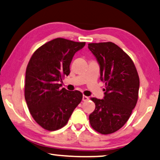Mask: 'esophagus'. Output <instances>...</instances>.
I'll return each mask as SVG.
<instances>
[{"label":"esophagus","mask_w":160,"mask_h":160,"mask_svg":"<svg viewBox=\"0 0 160 160\" xmlns=\"http://www.w3.org/2000/svg\"><path fill=\"white\" fill-rule=\"evenodd\" d=\"M88 99H89V97H86V96H85V95L82 96V101L86 102V101H88Z\"/></svg>","instance_id":"34e87169"}]
</instances>
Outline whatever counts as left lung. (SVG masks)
<instances>
[{
    "label": "left lung",
    "mask_w": 160,
    "mask_h": 160,
    "mask_svg": "<svg viewBox=\"0 0 160 160\" xmlns=\"http://www.w3.org/2000/svg\"><path fill=\"white\" fill-rule=\"evenodd\" d=\"M100 67V79L105 82L103 99L95 103L89 121L95 131L108 135L121 129L131 116L138 99L140 80L130 57L112 42L88 44Z\"/></svg>",
    "instance_id": "1"
}]
</instances>
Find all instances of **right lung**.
Segmentation results:
<instances>
[{
	"label": "right lung",
	"instance_id": "1",
	"mask_svg": "<svg viewBox=\"0 0 160 160\" xmlns=\"http://www.w3.org/2000/svg\"><path fill=\"white\" fill-rule=\"evenodd\" d=\"M85 44L57 38L38 48L28 63L25 99L32 117L44 129L64 127L81 102L80 91L61 88V82L70 73L74 55Z\"/></svg>",
	"mask_w": 160,
	"mask_h": 160
}]
</instances>
